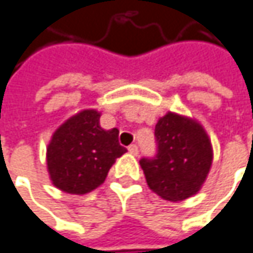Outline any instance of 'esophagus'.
<instances>
[{"label": "esophagus", "mask_w": 253, "mask_h": 253, "mask_svg": "<svg viewBox=\"0 0 253 253\" xmlns=\"http://www.w3.org/2000/svg\"><path fill=\"white\" fill-rule=\"evenodd\" d=\"M128 151H129V154H132V155H138V146L135 145V144H132V145L128 146Z\"/></svg>", "instance_id": "esophagus-1"}]
</instances>
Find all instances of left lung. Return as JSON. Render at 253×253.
Returning <instances> with one entry per match:
<instances>
[{"instance_id":"8db88e82","label":"left lung","mask_w":253,"mask_h":253,"mask_svg":"<svg viewBox=\"0 0 253 253\" xmlns=\"http://www.w3.org/2000/svg\"><path fill=\"white\" fill-rule=\"evenodd\" d=\"M157 155L139 161L148 186L162 199L183 201L195 195L212 165V145L204 126L173 112L155 125Z\"/></svg>"}]
</instances>
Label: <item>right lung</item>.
<instances>
[{"instance_id": "add662e5", "label": "right lung", "mask_w": 253, "mask_h": 253, "mask_svg": "<svg viewBox=\"0 0 253 253\" xmlns=\"http://www.w3.org/2000/svg\"><path fill=\"white\" fill-rule=\"evenodd\" d=\"M101 114L84 109L54 132L46 148V167L58 189L84 195L104 183L115 159L126 152L118 142L117 128L105 131Z\"/></svg>"}]
</instances>
